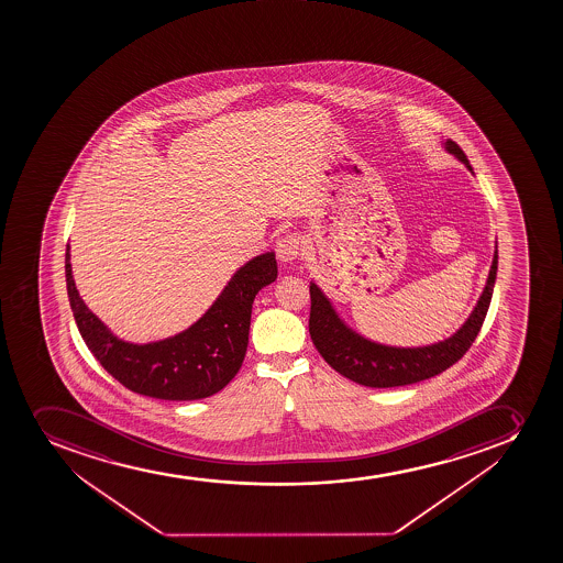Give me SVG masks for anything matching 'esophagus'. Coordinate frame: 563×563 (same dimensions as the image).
<instances>
[{"label": "esophagus", "mask_w": 563, "mask_h": 563, "mask_svg": "<svg viewBox=\"0 0 563 563\" xmlns=\"http://www.w3.org/2000/svg\"><path fill=\"white\" fill-rule=\"evenodd\" d=\"M302 240L297 233L285 234L277 240L275 251H277L278 261L291 262L301 255Z\"/></svg>", "instance_id": "34e87169"}]
</instances>
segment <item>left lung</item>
Segmentation results:
<instances>
[{"mask_svg":"<svg viewBox=\"0 0 563 563\" xmlns=\"http://www.w3.org/2000/svg\"><path fill=\"white\" fill-rule=\"evenodd\" d=\"M444 148L451 156L464 163L467 170L474 173L466 154L455 141H444ZM496 277L497 245L490 273L486 278L485 290L481 294L474 312L470 313V318L455 334L433 345L390 346L363 338L338 316L329 297L324 296L323 290L316 283H310L312 308H310L308 329H310L313 345L324 357V362L338 373L343 374L345 378L365 387H378V389L417 384L422 379L433 378L466 354L485 323Z\"/></svg>","mask_w":563,"mask_h":563,"instance_id":"1","label":"left lung"}]
</instances>
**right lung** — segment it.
Masks as SVG:
<instances>
[{
  "instance_id": "1",
  "label": "right lung",
  "mask_w": 563,
  "mask_h": 563,
  "mask_svg": "<svg viewBox=\"0 0 563 563\" xmlns=\"http://www.w3.org/2000/svg\"><path fill=\"white\" fill-rule=\"evenodd\" d=\"M69 258L67 245V297L89 351L126 389L159 400H200L222 390L236 376L247 351L255 296L277 278L275 253H262L236 269L217 301L189 329L140 345L119 340L86 307L73 280Z\"/></svg>"
}]
</instances>
